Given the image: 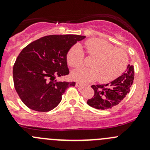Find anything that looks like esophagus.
<instances>
[{
  "label": "esophagus",
  "mask_w": 150,
  "mask_h": 150,
  "mask_svg": "<svg viewBox=\"0 0 150 150\" xmlns=\"http://www.w3.org/2000/svg\"><path fill=\"white\" fill-rule=\"evenodd\" d=\"M76 87H79V88H84L85 87H86V86H85L84 84L81 83H76Z\"/></svg>",
  "instance_id": "1"
}]
</instances>
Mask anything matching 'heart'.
Masks as SVG:
<instances>
[{"mask_svg": "<svg viewBox=\"0 0 150 150\" xmlns=\"http://www.w3.org/2000/svg\"><path fill=\"white\" fill-rule=\"evenodd\" d=\"M88 55L95 57L91 63L92 68H79L72 71V78L75 81L89 83L99 79L101 83H108L118 78L124 72L128 64L127 54L120 48H115L106 40L91 38L85 43ZM68 64L78 67L83 64V52L78 44L74 45L67 54Z\"/></svg>", "mask_w": 150, "mask_h": 150, "instance_id": "obj_1", "label": "heart"}]
</instances>
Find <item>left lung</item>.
Instances as JSON below:
<instances>
[{"mask_svg": "<svg viewBox=\"0 0 150 150\" xmlns=\"http://www.w3.org/2000/svg\"><path fill=\"white\" fill-rule=\"evenodd\" d=\"M134 66L128 64L120 76L106 85H93L94 95L87 104L97 110H109L117 105L129 93L134 83Z\"/></svg>", "mask_w": 150, "mask_h": 150, "instance_id": "1", "label": "left lung"}]
</instances>
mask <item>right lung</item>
I'll use <instances>...</instances> for the list:
<instances>
[{"mask_svg": "<svg viewBox=\"0 0 150 150\" xmlns=\"http://www.w3.org/2000/svg\"><path fill=\"white\" fill-rule=\"evenodd\" d=\"M86 36L48 35L22 49L13 67L14 87L23 103L38 112H48L62 100L66 89L75 82L55 80L69 74L68 51Z\"/></svg>", "mask_w": 150, "mask_h": 150, "instance_id": "right-lung-1", "label": "right lung"}]
</instances>
